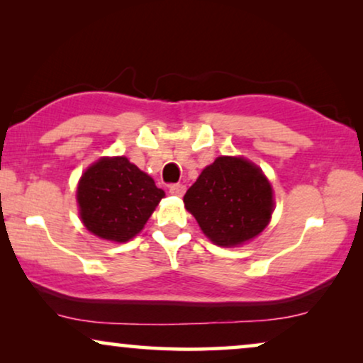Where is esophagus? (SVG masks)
<instances>
[{"label": "esophagus", "mask_w": 363, "mask_h": 363, "mask_svg": "<svg viewBox=\"0 0 363 363\" xmlns=\"http://www.w3.org/2000/svg\"><path fill=\"white\" fill-rule=\"evenodd\" d=\"M186 191V186L185 185H180V183H177V185H172L170 186V195L173 196H183Z\"/></svg>", "instance_id": "1"}]
</instances>
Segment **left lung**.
<instances>
[{"label":"left lung","mask_w":363,"mask_h":363,"mask_svg":"<svg viewBox=\"0 0 363 363\" xmlns=\"http://www.w3.org/2000/svg\"><path fill=\"white\" fill-rule=\"evenodd\" d=\"M183 203L201 231L223 247L256 238L274 210L269 180L242 157H218L188 188Z\"/></svg>","instance_id":"obj_1"}]
</instances>
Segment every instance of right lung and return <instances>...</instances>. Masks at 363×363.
<instances>
[{"instance_id":"right-lung-1","label":"right lung","mask_w":363,"mask_h":363,"mask_svg":"<svg viewBox=\"0 0 363 363\" xmlns=\"http://www.w3.org/2000/svg\"><path fill=\"white\" fill-rule=\"evenodd\" d=\"M165 191L125 157H102L77 185L84 226L102 240L125 242L143 230Z\"/></svg>"}]
</instances>
